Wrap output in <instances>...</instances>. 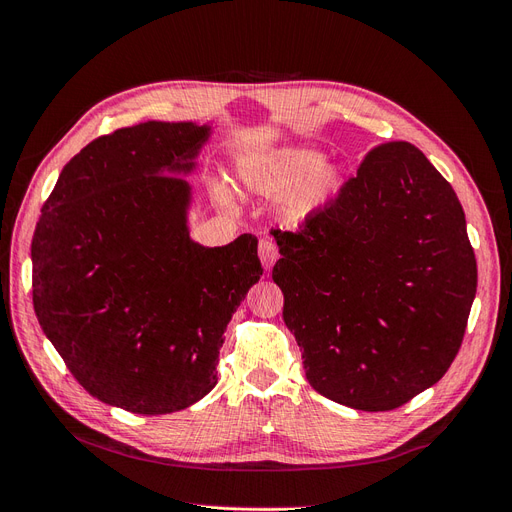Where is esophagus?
<instances>
[{"label":"esophagus","mask_w":512,"mask_h":512,"mask_svg":"<svg viewBox=\"0 0 512 512\" xmlns=\"http://www.w3.org/2000/svg\"><path fill=\"white\" fill-rule=\"evenodd\" d=\"M258 256H260L262 267L271 269L275 265V260L280 258V252H277V245L271 239L265 237V239L258 241Z\"/></svg>","instance_id":"obj_1"}]
</instances>
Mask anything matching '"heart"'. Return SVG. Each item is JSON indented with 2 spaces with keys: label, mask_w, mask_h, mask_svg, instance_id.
<instances>
[{
  "label": "heart",
  "mask_w": 512,
  "mask_h": 512,
  "mask_svg": "<svg viewBox=\"0 0 512 512\" xmlns=\"http://www.w3.org/2000/svg\"><path fill=\"white\" fill-rule=\"evenodd\" d=\"M239 183L258 196L282 194L280 215L288 224H301L329 207L344 177L316 149L282 147L241 164Z\"/></svg>",
  "instance_id": "1"
}]
</instances>
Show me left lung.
Segmentation results:
<instances>
[{
	"label": "left lung",
	"mask_w": 512,
	"mask_h": 512,
	"mask_svg": "<svg viewBox=\"0 0 512 512\" xmlns=\"http://www.w3.org/2000/svg\"><path fill=\"white\" fill-rule=\"evenodd\" d=\"M273 237L284 322L320 395L386 412L446 374L466 333L476 258L457 194L423 151L374 147L327 209Z\"/></svg>",
	"instance_id": "8db88e82"
}]
</instances>
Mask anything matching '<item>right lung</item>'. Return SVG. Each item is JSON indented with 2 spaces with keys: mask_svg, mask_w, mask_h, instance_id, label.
<instances>
[{
  "mask_svg": "<svg viewBox=\"0 0 512 512\" xmlns=\"http://www.w3.org/2000/svg\"><path fill=\"white\" fill-rule=\"evenodd\" d=\"M209 126L147 121L64 166L32 241L34 309L83 389L134 414H170L218 384L232 314L262 275L258 239H190L188 175Z\"/></svg>",
  "mask_w": 512,
  "mask_h": 512,
  "instance_id": "right-lung-1",
  "label": "right lung"
}]
</instances>
